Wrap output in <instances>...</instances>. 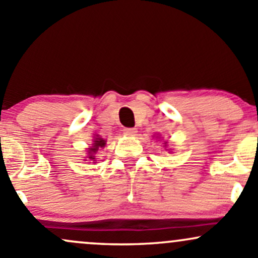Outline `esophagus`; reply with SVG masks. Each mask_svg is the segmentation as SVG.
Segmentation results:
<instances>
[{"instance_id": "34e87169", "label": "esophagus", "mask_w": 258, "mask_h": 258, "mask_svg": "<svg viewBox=\"0 0 258 258\" xmlns=\"http://www.w3.org/2000/svg\"><path fill=\"white\" fill-rule=\"evenodd\" d=\"M123 134L126 136H130V137H132V136L137 135V128H124Z\"/></svg>"}]
</instances>
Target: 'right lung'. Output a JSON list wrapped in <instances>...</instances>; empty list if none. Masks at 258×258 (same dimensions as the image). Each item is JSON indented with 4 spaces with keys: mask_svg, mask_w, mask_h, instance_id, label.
Segmentation results:
<instances>
[{
    "mask_svg": "<svg viewBox=\"0 0 258 258\" xmlns=\"http://www.w3.org/2000/svg\"><path fill=\"white\" fill-rule=\"evenodd\" d=\"M106 144V141L103 140L101 137H99V136H97V137L94 138V141H93V144L89 149V152H88V159L89 160H95V154H97V152L99 151V148H104Z\"/></svg>",
    "mask_w": 258,
    "mask_h": 258,
    "instance_id": "obj_1",
    "label": "right lung"
}]
</instances>
